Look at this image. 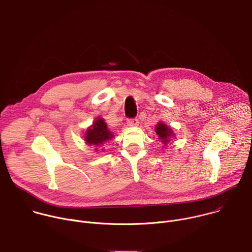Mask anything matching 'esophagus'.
Masks as SVG:
<instances>
[{"mask_svg":"<svg viewBox=\"0 0 252 252\" xmlns=\"http://www.w3.org/2000/svg\"><path fill=\"white\" fill-rule=\"evenodd\" d=\"M128 126H138V120L137 119H131L127 121Z\"/></svg>","mask_w":252,"mask_h":252,"instance_id":"34e87169","label":"esophagus"}]
</instances>
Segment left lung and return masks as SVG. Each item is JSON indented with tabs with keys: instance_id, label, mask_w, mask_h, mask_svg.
Instances as JSON below:
<instances>
[{
	"instance_id": "left-lung-1",
	"label": "left lung",
	"mask_w": 252,
	"mask_h": 252,
	"mask_svg": "<svg viewBox=\"0 0 252 252\" xmlns=\"http://www.w3.org/2000/svg\"><path fill=\"white\" fill-rule=\"evenodd\" d=\"M155 130H156V132L158 136V139L161 141V143L163 145V148H165L167 146V143L170 141V139L175 137V134L172 131V128L170 126H166L162 122L158 123V125L156 126Z\"/></svg>"
}]
</instances>
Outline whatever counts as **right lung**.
I'll use <instances>...</instances> for the list:
<instances>
[{
    "label": "right lung",
    "instance_id": "1",
    "mask_svg": "<svg viewBox=\"0 0 252 252\" xmlns=\"http://www.w3.org/2000/svg\"><path fill=\"white\" fill-rule=\"evenodd\" d=\"M114 133L107 127L105 122L101 118L95 119L92 126H90L84 135V140L89 145L94 147H100L106 141L114 138ZM95 151H97L95 149Z\"/></svg>",
    "mask_w": 252,
    "mask_h": 252
}]
</instances>
